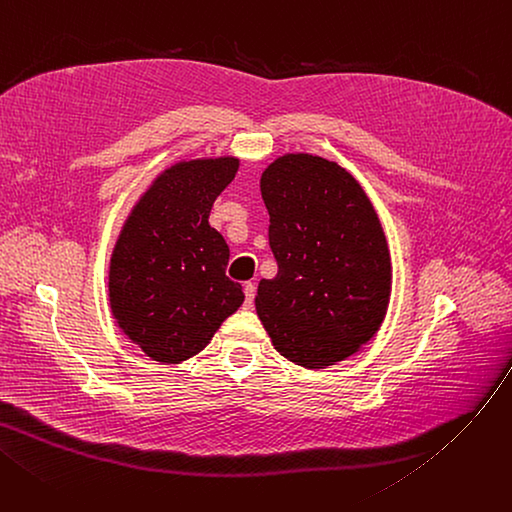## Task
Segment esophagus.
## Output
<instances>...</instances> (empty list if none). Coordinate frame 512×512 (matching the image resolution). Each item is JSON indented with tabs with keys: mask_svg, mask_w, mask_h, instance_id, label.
Returning a JSON list of instances; mask_svg holds the SVG:
<instances>
[{
	"mask_svg": "<svg viewBox=\"0 0 512 512\" xmlns=\"http://www.w3.org/2000/svg\"><path fill=\"white\" fill-rule=\"evenodd\" d=\"M255 294H257V288H255V284L247 282V284H245V304H247V306H253Z\"/></svg>",
	"mask_w": 512,
	"mask_h": 512,
	"instance_id": "1",
	"label": "esophagus"
}]
</instances>
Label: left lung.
Here are the masks:
<instances>
[{
  "mask_svg": "<svg viewBox=\"0 0 512 512\" xmlns=\"http://www.w3.org/2000/svg\"><path fill=\"white\" fill-rule=\"evenodd\" d=\"M259 187L278 261L255 296L271 344L304 368L350 358L377 335L391 298L377 212L346 168L304 152L276 158Z\"/></svg>",
  "mask_w": 512,
  "mask_h": 512,
  "instance_id": "8db88e82",
  "label": "left lung"
}]
</instances>
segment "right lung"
<instances>
[{
	"label": "right lung",
	"mask_w": 512,
	"mask_h": 512,
	"mask_svg": "<svg viewBox=\"0 0 512 512\" xmlns=\"http://www.w3.org/2000/svg\"><path fill=\"white\" fill-rule=\"evenodd\" d=\"M236 156L164 168L125 218L109 263V304L119 329L146 356L181 364L210 344L245 294L228 280L230 249L210 226Z\"/></svg>",
	"instance_id": "1"
}]
</instances>
